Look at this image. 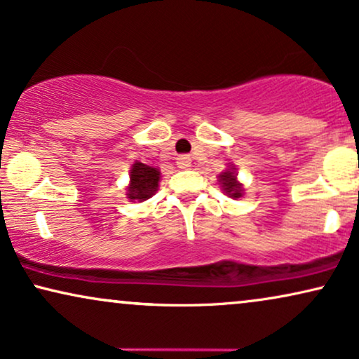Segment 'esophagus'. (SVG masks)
<instances>
[{
	"mask_svg": "<svg viewBox=\"0 0 359 359\" xmlns=\"http://www.w3.org/2000/svg\"><path fill=\"white\" fill-rule=\"evenodd\" d=\"M176 163H178L180 168H183V170L189 168V166H191V156L189 155H180L178 158H176Z\"/></svg>",
	"mask_w": 359,
	"mask_h": 359,
	"instance_id": "obj_1",
	"label": "esophagus"
}]
</instances>
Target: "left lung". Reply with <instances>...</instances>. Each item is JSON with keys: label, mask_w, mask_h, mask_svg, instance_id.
Listing matches in <instances>:
<instances>
[{"label": "left lung", "mask_w": 359, "mask_h": 359, "mask_svg": "<svg viewBox=\"0 0 359 359\" xmlns=\"http://www.w3.org/2000/svg\"><path fill=\"white\" fill-rule=\"evenodd\" d=\"M219 181L222 184V189L226 191L227 196L231 198H241L242 196V184L236 180V173L232 170H227L224 173L219 175Z\"/></svg>", "instance_id": "obj_1"}]
</instances>
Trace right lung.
Wrapping results in <instances>:
<instances>
[{
    "label": "right lung",
    "instance_id": "obj_1",
    "mask_svg": "<svg viewBox=\"0 0 359 359\" xmlns=\"http://www.w3.org/2000/svg\"><path fill=\"white\" fill-rule=\"evenodd\" d=\"M160 183V171L153 166H148L145 163L135 161L130 171V186L127 196L130 199H138V201H145L155 194Z\"/></svg>",
    "mask_w": 359,
    "mask_h": 359
}]
</instances>
